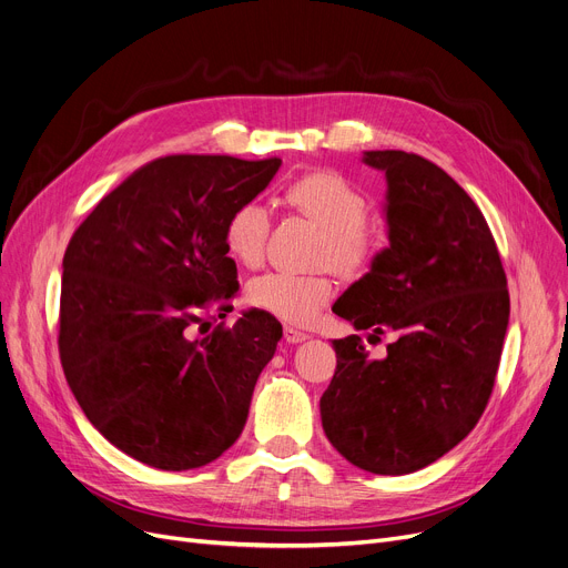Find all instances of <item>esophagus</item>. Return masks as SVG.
<instances>
[{
	"label": "esophagus",
	"instance_id": "obj_1",
	"mask_svg": "<svg viewBox=\"0 0 568 568\" xmlns=\"http://www.w3.org/2000/svg\"><path fill=\"white\" fill-rule=\"evenodd\" d=\"M283 336H285V341H287V343H304V341H308V338H311L306 332L294 329V326H285V329H283Z\"/></svg>",
	"mask_w": 568,
	"mask_h": 568
}]
</instances>
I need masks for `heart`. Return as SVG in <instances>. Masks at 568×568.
Returning <instances> with one entry per match:
<instances>
[{
    "label": "heart",
    "instance_id": "obj_1",
    "mask_svg": "<svg viewBox=\"0 0 568 568\" xmlns=\"http://www.w3.org/2000/svg\"><path fill=\"white\" fill-rule=\"evenodd\" d=\"M285 202L324 230L320 262H329L343 274H362L377 257V239L366 225L368 197L349 179L334 170L306 172L285 189ZM268 234L266 209L242 202L232 209L223 227L227 255L248 268L264 257ZM334 283L326 274L268 272L251 281L248 302L290 324L311 322L332 300Z\"/></svg>",
    "mask_w": 568,
    "mask_h": 568
}]
</instances>
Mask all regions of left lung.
<instances>
[{
	"instance_id": "1",
	"label": "left lung",
	"mask_w": 568,
	"mask_h": 568,
	"mask_svg": "<svg viewBox=\"0 0 568 568\" xmlns=\"http://www.w3.org/2000/svg\"><path fill=\"white\" fill-rule=\"evenodd\" d=\"M364 163L386 174L389 248L349 285L334 313L394 332L384 359L362 336L334 341L336 373L320 398L334 449L373 474L422 469L469 435L495 386L509 290L481 209L435 163L384 149Z\"/></svg>"
}]
</instances>
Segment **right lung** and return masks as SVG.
Instances as JSON below:
<instances>
[{"mask_svg": "<svg viewBox=\"0 0 568 568\" xmlns=\"http://www.w3.org/2000/svg\"><path fill=\"white\" fill-rule=\"evenodd\" d=\"M281 159L174 154L135 170L73 232L59 302V359L92 426L168 471L216 460L242 435L281 322L230 313L236 264L223 227Z\"/></svg>", "mask_w": 568, "mask_h": 568, "instance_id": "1", "label": "right lung"}]
</instances>
